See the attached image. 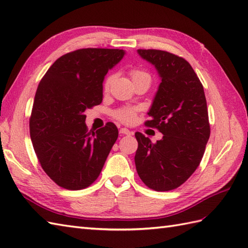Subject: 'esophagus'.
<instances>
[{"label":"esophagus","instance_id":"esophagus-1","mask_svg":"<svg viewBox=\"0 0 248 248\" xmlns=\"http://www.w3.org/2000/svg\"><path fill=\"white\" fill-rule=\"evenodd\" d=\"M119 133H120V134H124V135L132 134V132H131V131H130L129 129H127V128H120Z\"/></svg>","mask_w":248,"mask_h":248}]
</instances>
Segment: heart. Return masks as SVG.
<instances>
[{"instance_id":"heart-1","label":"heart","mask_w":248,"mask_h":248,"mask_svg":"<svg viewBox=\"0 0 248 248\" xmlns=\"http://www.w3.org/2000/svg\"><path fill=\"white\" fill-rule=\"evenodd\" d=\"M131 76H132V78H140V77H144V76H148L146 72L144 71H140V70H133L131 71ZM149 77V76H148ZM114 76H109L107 78H105L104 84H103V87H104V91H108L109 88L110 83L113 82L114 80ZM115 116L117 117L118 119H120L121 121H124V123H132L135 118V110L132 108H123V109H119L117 112L115 113Z\"/></svg>"}]
</instances>
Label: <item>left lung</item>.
<instances>
[{"label": "left lung", "mask_w": 248, "mask_h": 248, "mask_svg": "<svg viewBox=\"0 0 248 248\" xmlns=\"http://www.w3.org/2000/svg\"><path fill=\"white\" fill-rule=\"evenodd\" d=\"M154 65L161 78L148 112L147 127L156 128L163 138L156 143L140 132L134 156L136 170L147 186L170 191L196 170L210 138L207 101L202 84L188 62L161 50H138Z\"/></svg>", "instance_id": "left-lung-1"}]
</instances>
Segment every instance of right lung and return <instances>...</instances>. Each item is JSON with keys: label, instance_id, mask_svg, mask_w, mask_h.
<instances>
[{"label": "right lung", "instance_id": "obj_1", "mask_svg": "<svg viewBox=\"0 0 248 248\" xmlns=\"http://www.w3.org/2000/svg\"><path fill=\"white\" fill-rule=\"evenodd\" d=\"M119 49H80L54 62L37 88L30 134L43 170L57 186L78 191L96 180L118 138L112 123L87 132L85 110L102 102L103 81L123 60Z\"/></svg>", "mask_w": 248, "mask_h": 248}]
</instances>
